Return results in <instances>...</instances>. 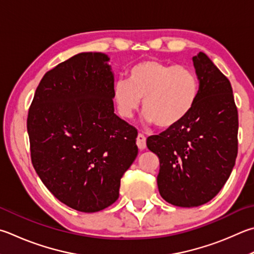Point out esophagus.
I'll return each mask as SVG.
<instances>
[{
  "instance_id": "esophagus-1",
  "label": "esophagus",
  "mask_w": 254,
  "mask_h": 254,
  "mask_svg": "<svg viewBox=\"0 0 254 254\" xmlns=\"http://www.w3.org/2000/svg\"><path fill=\"white\" fill-rule=\"evenodd\" d=\"M136 145H137V147H139L140 150L145 149L146 139H145L144 135L141 134V133H139V134H137V136H136Z\"/></svg>"
}]
</instances>
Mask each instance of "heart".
Listing matches in <instances>:
<instances>
[{
  "instance_id": "obj_1",
  "label": "heart",
  "mask_w": 254,
  "mask_h": 254,
  "mask_svg": "<svg viewBox=\"0 0 254 254\" xmlns=\"http://www.w3.org/2000/svg\"><path fill=\"white\" fill-rule=\"evenodd\" d=\"M199 82L191 68L169 65L158 60H145L132 66L127 81L113 87L115 103L123 118H132L140 107L147 122L171 127L190 113L197 98Z\"/></svg>"
}]
</instances>
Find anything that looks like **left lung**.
Listing matches in <instances>:
<instances>
[{
	"instance_id": "obj_1",
	"label": "left lung",
	"mask_w": 254,
	"mask_h": 254,
	"mask_svg": "<svg viewBox=\"0 0 254 254\" xmlns=\"http://www.w3.org/2000/svg\"><path fill=\"white\" fill-rule=\"evenodd\" d=\"M197 98L186 118L159 135L147 149L160 160L158 188L177 206L206 203L228 181L238 154V110L231 83L203 52L193 57Z\"/></svg>"
}]
</instances>
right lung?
<instances>
[{
	"mask_svg": "<svg viewBox=\"0 0 254 254\" xmlns=\"http://www.w3.org/2000/svg\"><path fill=\"white\" fill-rule=\"evenodd\" d=\"M100 52H83L44 74L27 115L32 164L67 206L92 213L113 204L137 155V131L114 113V75Z\"/></svg>",
	"mask_w": 254,
	"mask_h": 254,
	"instance_id": "add662e5",
	"label": "right lung"
}]
</instances>
